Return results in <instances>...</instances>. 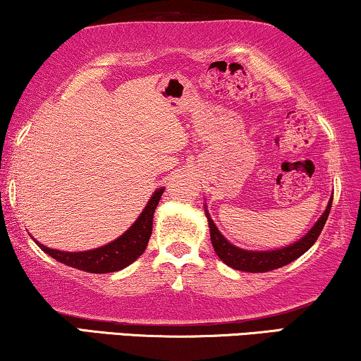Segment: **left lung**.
Segmentation results:
<instances>
[{
  "mask_svg": "<svg viewBox=\"0 0 361 361\" xmlns=\"http://www.w3.org/2000/svg\"><path fill=\"white\" fill-rule=\"evenodd\" d=\"M330 207H332V199H330L327 209H325L322 216L317 220V224H315L299 241H295V243L289 246H284V248L271 251H250L231 245L230 241L220 233L219 228H216V225L214 224V220L210 219L207 209L205 215L210 226L212 245H214L215 253L219 255V258L224 261L225 264H228L230 268L233 269L246 271V273H266V271L278 269L281 266L293 263L294 259L302 256L305 251L317 241L320 231H322L325 221H327Z\"/></svg>",
  "mask_w": 361,
  "mask_h": 361,
  "instance_id": "obj_1",
  "label": "left lung"
}]
</instances>
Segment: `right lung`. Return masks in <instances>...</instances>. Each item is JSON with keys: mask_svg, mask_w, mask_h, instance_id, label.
<instances>
[{"mask_svg": "<svg viewBox=\"0 0 361 361\" xmlns=\"http://www.w3.org/2000/svg\"><path fill=\"white\" fill-rule=\"evenodd\" d=\"M164 187L157 189L152 197L147 202L145 210L137 216L131 228H128L120 238H116L111 243L100 248L88 250V251H61L47 248L36 241L44 253L51 255L54 259L61 261V263L72 266L80 271H87V273H115L126 266H130L133 261H136L140 256L145 253L147 241L152 233V216H154V210L157 204H159Z\"/></svg>", "mask_w": 361, "mask_h": 361, "instance_id": "obj_1", "label": "right lung"}]
</instances>
